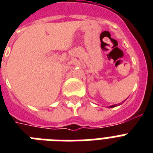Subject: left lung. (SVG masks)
Listing matches in <instances>:
<instances>
[{
    "instance_id": "1",
    "label": "left lung",
    "mask_w": 153,
    "mask_h": 153,
    "mask_svg": "<svg viewBox=\"0 0 153 153\" xmlns=\"http://www.w3.org/2000/svg\"><path fill=\"white\" fill-rule=\"evenodd\" d=\"M117 105H111V106H109V107H110V108H114V107L117 106Z\"/></svg>"
}]
</instances>
